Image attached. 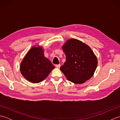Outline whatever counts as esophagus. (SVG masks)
I'll return each mask as SVG.
<instances>
[{
    "label": "esophagus",
    "mask_w": 120,
    "mask_h": 120,
    "mask_svg": "<svg viewBox=\"0 0 120 120\" xmlns=\"http://www.w3.org/2000/svg\"><path fill=\"white\" fill-rule=\"evenodd\" d=\"M55 66H56V68H60L61 65H60V64H56Z\"/></svg>",
    "instance_id": "esophagus-1"
}]
</instances>
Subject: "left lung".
Returning a JSON list of instances; mask_svg holds the SVG:
<instances>
[{
  "instance_id": "8db88e82",
  "label": "left lung",
  "mask_w": 120,
  "mask_h": 120,
  "mask_svg": "<svg viewBox=\"0 0 120 120\" xmlns=\"http://www.w3.org/2000/svg\"><path fill=\"white\" fill-rule=\"evenodd\" d=\"M66 61L60 70L67 79L81 84L90 79L98 66V59L88 45L78 40H68L62 46Z\"/></svg>"
}]
</instances>
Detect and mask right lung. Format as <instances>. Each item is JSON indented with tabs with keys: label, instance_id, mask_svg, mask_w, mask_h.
I'll return each mask as SVG.
<instances>
[{
	"label": "right lung",
	"instance_id": "obj_1",
	"mask_svg": "<svg viewBox=\"0 0 120 120\" xmlns=\"http://www.w3.org/2000/svg\"><path fill=\"white\" fill-rule=\"evenodd\" d=\"M42 47H33L22 61L20 67L21 72L30 82H41L55 68L50 61L44 57Z\"/></svg>",
	"mask_w": 120,
	"mask_h": 120
}]
</instances>
